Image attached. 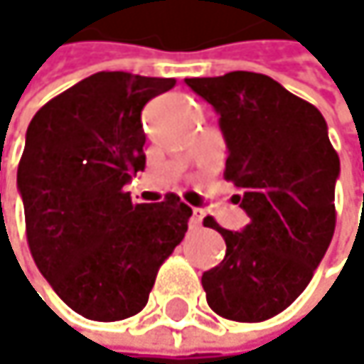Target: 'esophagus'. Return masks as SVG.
<instances>
[{
    "mask_svg": "<svg viewBox=\"0 0 364 364\" xmlns=\"http://www.w3.org/2000/svg\"><path fill=\"white\" fill-rule=\"evenodd\" d=\"M202 219H204V210H202V208H193V210H191V217H189V228H191V230L202 228Z\"/></svg>",
    "mask_w": 364,
    "mask_h": 364,
    "instance_id": "obj_1",
    "label": "esophagus"
}]
</instances>
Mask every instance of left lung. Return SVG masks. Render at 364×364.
<instances>
[{
  "label": "left lung",
  "instance_id": "8db88e82",
  "mask_svg": "<svg viewBox=\"0 0 364 364\" xmlns=\"http://www.w3.org/2000/svg\"><path fill=\"white\" fill-rule=\"evenodd\" d=\"M185 84L221 115L230 151L223 177L240 189V208L251 219L242 232L204 219L228 247L223 261L202 274L206 301L228 321L261 323L304 293L327 253L339 156L323 113L263 73Z\"/></svg>",
  "mask_w": 364,
  "mask_h": 364
}]
</instances>
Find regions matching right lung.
I'll list each match as a JSON object with an SVG mask.
<instances>
[{
	"mask_svg": "<svg viewBox=\"0 0 364 364\" xmlns=\"http://www.w3.org/2000/svg\"><path fill=\"white\" fill-rule=\"evenodd\" d=\"M177 84L95 73L37 111L18 164L27 242L56 295L90 321L139 314L191 208L168 193L132 204L124 185L145 168L141 111Z\"/></svg>",
	"mask_w": 364,
	"mask_h": 364,
	"instance_id": "right-lung-1",
	"label": "right lung"
}]
</instances>
